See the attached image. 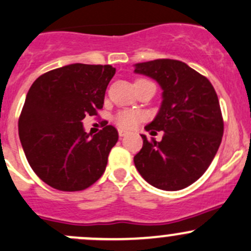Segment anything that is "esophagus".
<instances>
[{"instance_id":"1","label":"esophagus","mask_w":251,"mask_h":251,"mask_svg":"<svg viewBox=\"0 0 251 251\" xmlns=\"http://www.w3.org/2000/svg\"><path fill=\"white\" fill-rule=\"evenodd\" d=\"M126 135H127V132H126V131H124V130H119V136H120L121 138L125 137Z\"/></svg>"}]
</instances>
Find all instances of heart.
<instances>
[{
    "label": "heart",
    "instance_id": "heart-1",
    "mask_svg": "<svg viewBox=\"0 0 251 251\" xmlns=\"http://www.w3.org/2000/svg\"><path fill=\"white\" fill-rule=\"evenodd\" d=\"M142 81V79H140ZM145 115L138 110H121L114 116V123L124 130H132L140 121L143 120Z\"/></svg>",
    "mask_w": 251,
    "mask_h": 251
}]
</instances>
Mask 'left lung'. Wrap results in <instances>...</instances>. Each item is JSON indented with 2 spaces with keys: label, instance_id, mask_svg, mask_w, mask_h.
I'll return each mask as SVG.
<instances>
[{
  "label": "left lung",
  "instance_id": "8db88e82",
  "mask_svg": "<svg viewBox=\"0 0 251 251\" xmlns=\"http://www.w3.org/2000/svg\"><path fill=\"white\" fill-rule=\"evenodd\" d=\"M135 72L162 88V105L146 130L164 131L160 142L141 135L143 146L133 157L136 169L152 186L165 191L185 189L210 167L223 136L217 93L205 76L170 58L141 62Z\"/></svg>",
  "mask_w": 251,
  "mask_h": 251
}]
</instances>
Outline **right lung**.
<instances>
[{
  "label": "right lung",
  "instance_id": "add662e5",
  "mask_svg": "<svg viewBox=\"0 0 251 251\" xmlns=\"http://www.w3.org/2000/svg\"><path fill=\"white\" fill-rule=\"evenodd\" d=\"M114 75L110 65L72 64L31 84L19 116V138L31 169L56 190H84L103 175L118 130L105 125L92 135L82 120L103 108Z\"/></svg>",
  "mask_w": 251,
  "mask_h": 251
}]
</instances>
